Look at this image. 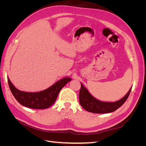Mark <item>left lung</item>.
Segmentation results:
<instances>
[{"instance_id":"1","label":"left lung","mask_w":146,"mask_h":146,"mask_svg":"<svg viewBox=\"0 0 146 146\" xmlns=\"http://www.w3.org/2000/svg\"><path fill=\"white\" fill-rule=\"evenodd\" d=\"M131 90V88L121 99L114 102H108L99 100L94 98L81 83V88L79 92V101L82 107L87 111L94 113H111L116 111L124 104L130 93Z\"/></svg>"}]
</instances>
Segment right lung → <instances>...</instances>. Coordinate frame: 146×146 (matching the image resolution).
<instances>
[{
	"label": "right lung",
	"instance_id": "obj_1",
	"mask_svg": "<svg viewBox=\"0 0 146 146\" xmlns=\"http://www.w3.org/2000/svg\"><path fill=\"white\" fill-rule=\"evenodd\" d=\"M8 83L13 96L22 105L33 109H46L54 104L61 90L72 80L64 77L57 81L54 85L39 92H30L20 91L13 85L9 78Z\"/></svg>",
	"mask_w": 146,
	"mask_h": 146
}]
</instances>
